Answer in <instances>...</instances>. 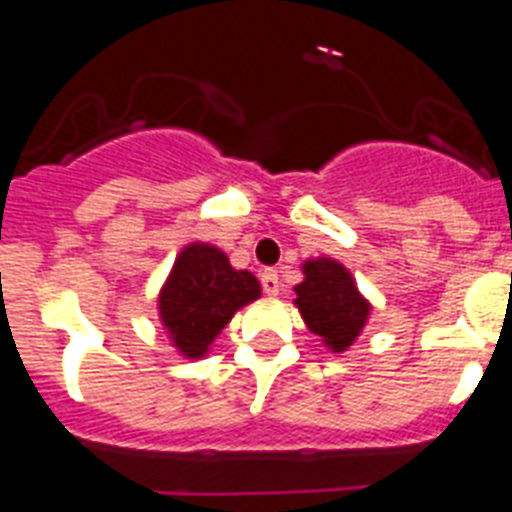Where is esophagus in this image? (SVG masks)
Here are the masks:
<instances>
[{
  "mask_svg": "<svg viewBox=\"0 0 512 512\" xmlns=\"http://www.w3.org/2000/svg\"><path fill=\"white\" fill-rule=\"evenodd\" d=\"M261 287H264L266 295H279V287H282V282H279L277 271L274 269L261 271Z\"/></svg>",
  "mask_w": 512,
  "mask_h": 512,
  "instance_id": "obj_1",
  "label": "esophagus"
}]
</instances>
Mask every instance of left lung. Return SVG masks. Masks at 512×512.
<instances>
[{
	"instance_id": "obj_1",
	"label": "left lung",
	"mask_w": 512,
	"mask_h": 512,
	"mask_svg": "<svg viewBox=\"0 0 512 512\" xmlns=\"http://www.w3.org/2000/svg\"><path fill=\"white\" fill-rule=\"evenodd\" d=\"M302 318L315 336L333 351H346L361 333L369 305L354 287V279L330 259L307 261L305 282L295 287Z\"/></svg>"
}]
</instances>
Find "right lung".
Instances as JSON below:
<instances>
[{
	"mask_svg": "<svg viewBox=\"0 0 512 512\" xmlns=\"http://www.w3.org/2000/svg\"><path fill=\"white\" fill-rule=\"evenodd\" d=\"M261 295L253 274L235 271L217 248L194 243L176 259L161 302V320L184 356H202L238 307Z\"/></svg>",
	"mask_w": 512,
	"mask_h": 512,
	"instance_id": "right-lung-1",
	"label": "right lung"
}]
</instances>
